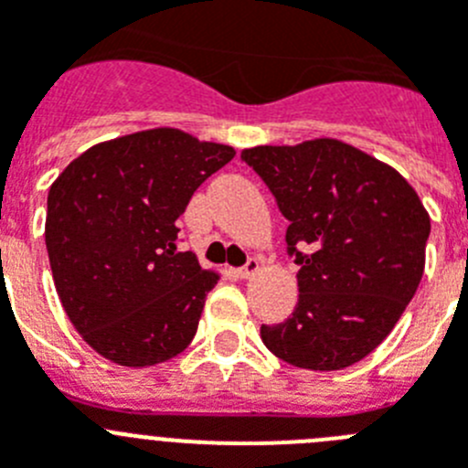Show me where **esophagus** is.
<instances>
[{"label": "esophagus", "mask_w": 468, "mask_h": 468, "mask_svg": "<svg viewBox=\"0 0 468 468\" xmlns=\"http://www.w3.org/2000/svg\"><path fill=\"white\" fill-rule=\"evenodd\" d=\"M258 270H260V260L250 258L246 264H243L241 270H239V276H241V279H250V276H255V271Z\"/></svg>", "instance_id": "34e87169"}]
</instances>
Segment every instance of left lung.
<instances>
[{
	"mask_svg": "<svg viewBox=\"0 0 468 468\" xmlns=\"http://www.w3.org/2000/svg\"><path fill=\"white\" fill-rule=\"evenodd\" d=\"M291 225L295 312L262 325L264 346L307 370H342L394 330L424 274L427 208L403 176L333 138L241 152Z\"/></svg>",
	"mask_w": 468,
	"mask_h": 468,
	"instance_id": "obj_1",
	"label": "left lung"
}]
</instances>
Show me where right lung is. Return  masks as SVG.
<instances>
[{
    "instance_id": "add662e5",
    "label": "right lung",
    "mask_w": 468,
    "mask_h": 468,
    "mask_svg": "<svg viewBox=\"0 0 468 468\" xmlns=\"http://www.w3.org/2000/svg\"><path fill=\"white\" fill-rule=\"evenodd\" d=\"M234 147L180 128H152L93 144L48 189L47 250L63 309L107 361L147 367L197 335L220 276L177 253V218Z\"/></svg>"
}]
</instances>
